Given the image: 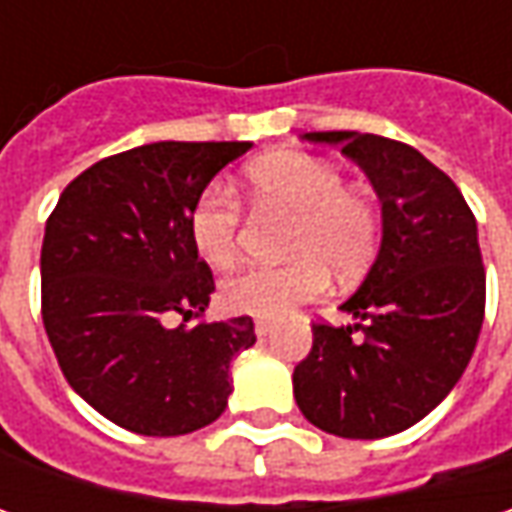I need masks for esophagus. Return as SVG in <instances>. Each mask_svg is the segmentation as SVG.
I'll use <instances>...</instances> for the list:
<instances>
[{
	"instance_id": "1",
	"label": "esophagus",
	"mask_w": 512,
	"mask_h": 512,
	"mask_svg": "<svg viewBox=\"0 0 512 512\" xmlns=\"http://www.w3.org/2000/svg\"><path fill=\"white\" fill-rule=\"evenodd\" d=\"M270 319H256V322H253V330H256V336H267V333H270Z\"/></svg>"
}]
</instances>
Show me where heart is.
Here are the masks:
<instances>
[{
	"instance_id": "b5f03b06",
	"label": "heart",
	"mask_w": 512,
	"mask_h": 512,
	"mask_svg": "<svg viewBox=\"0 0 512 512\" xmlns=\"http://www.w3.org/2000/svg\"><path fill=\"white\" fill-rule=\"evenodd\" d=\"M247 187L262 216L290 219L285 253L296 256L279 267H247L227 276L222 299L236 313L285 316L316 299L327 287V270L350 279L370 265L382 216L362 187L344 185L333 162L310 153H273L247 170ZM242 205L225 185H210L190 210V239L213 267L236 262L242 250Z\"/></svg>"
}]
</instances>
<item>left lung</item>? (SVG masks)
I'll return each mask as SVG.
<instances>
[{
  "label": "left lung",
  "mask_w": 512,
  "mask_h": 512,
  "mask_svg": "<svg viewBox=\"0 0 512 512\" xmlns=\"http://www.w3.org/2000/svg\"><path fill=\"white\" fill-rule=\"evenodd\" d=\"M342 145L382 199V247L342 310L356 327L313 325L293 370L299 410L342 439H384L424 419L476 350L484 322V265L476 216L456 182L404 142L319 130Z\"/></svg>",
  "instance_id": "8db88e82"
}]
</instances>
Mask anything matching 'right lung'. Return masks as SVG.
Listing matches in <instances>:
<instances>
[{
    "label": "right lung",
    "instance_id": "1",
    "mask_svg": "<svg viewBox=\"0 0 512 512\" xmlns=\"http://www.w3.org/2000/svg\"><path fill=\"white\" fill-rule=\"evenodd\" d=\"M250 142H153L70 182L42 242V322L68 384L113 424L182 436L216 422L253 319L207 322L213 273L190 239L207 182ZM173 315L196 318L170 328Z\"/></svg>",
    "mask_w": 512,
    "mask_h": 512
}]
</instances>
